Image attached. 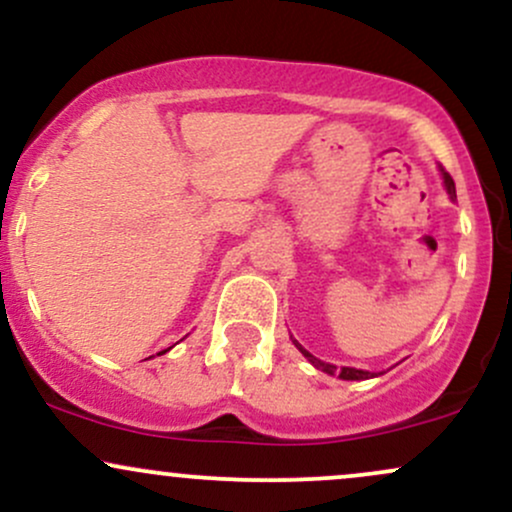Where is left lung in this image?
<instances>
[{
    "label": "left lung",
    "mask_w": 512,
    "mask_h": 512,
    "mask_svg": "<svg viewBox=\"0 0 512 512\" xmlns=\"http://www.w3.org/2000/svg\"><path fill=\"white\" fill-rule=\"evenodd\" d=\"M440 173H443V182H445V190H448V195L455 199V182H452V178L448 173H445V170H440ZM293 344L298 346V351H301V354L308 358L310 363H313V366L317 368V370H322V373H327V375H339V378L342 380H368V378H375V373H368V370H361V368H349V366H344V368H337V366H332V363H325V361H320V358H315L313 354H310V351H305L301 344L296 342V339H293Z\"/></svg>",
    "instance_id": "obj_1"
}]
</instances>
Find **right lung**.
I'll return each mask as SVG.
<instances>
[{
    "instance_id": "add662e5",
    "label": "right lung",
    "mask_w": 512,
    "mask_h": 512,
    "mask_svg": "<svg viewBox=\"0 0 512 512\" xmlns=\"http://www.w3.org/2000/svg\"><path fill=\"white\" fill-rule=\"evenodd\" d=\"M161 354H166V351H161Z\"/></svg>"
}]
</instances>
